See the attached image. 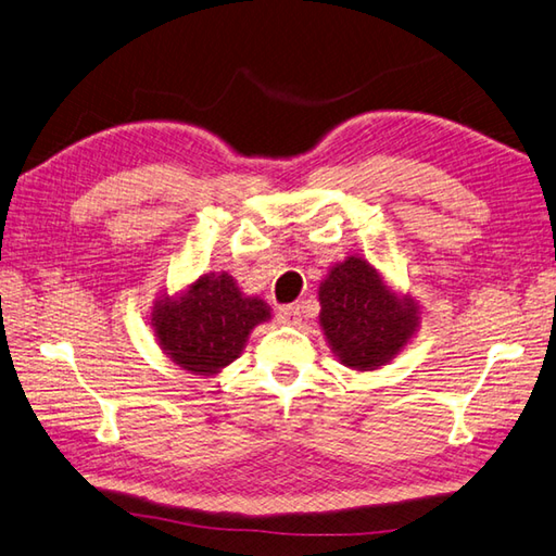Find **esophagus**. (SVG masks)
Masks as SVG:
<instances>
[{"instance_id":"obj_1","label":"esophagus","mask_w":556,"mask_h":556,"mask_svg":"<svg viewBox=\"0 0 556 556\" xmlns=\"http://www.w3.org/2000/svg\"><path fill=\"white\" fill-rule=\"evenodd\" d=\"M279 321H281V325H299V321H301V307L299 305H283V307H279Z\"/></svg>"}]
</instances>
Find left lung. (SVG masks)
Masks as SVG:
<instances>
[{"instance_id":"1","label":"left lung","mask_w":556,"mask_h":556,"mask_svg":"<svg viewBox=\"0 0 556 556\" xmlns=\"http://www.w3.org/2000/svg\"><path fill=\"white\" fill-rule=\"evenodd\" d=\"M319 325L345 367L377 369L400 353L419 327L412 299H397L367 261L351 255L319 287Z\"/></svg>"}]
</instances>
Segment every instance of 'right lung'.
I'll list each match as a JSON object with an SVG mask.
<instances>
[{
  "label": "right lung",
  "instance_id": "obj_1",
  "mask_svg": "<svg viewBox=\"0 0 556 556\" xmlns=\"http://www.w3.org/2000/svg\"><path fill=\"white\" fill-rule=\"evenodd\" d=\"M267 319V303L243 295L237 281L223 273L199 277L179 299H159L151 327L173 363L208 377L235 363L251 329Z\"/></svg>",
  "mask_w": 556,
  "mask_h": 556
}]
</instances>
